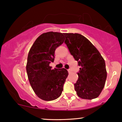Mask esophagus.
Returning <instances> with one entry per match:
<instances>
[{
    "mask_svg": "<svg viewBox=\"0 0 122 122\" xmlns=\"http://www.w3.org/2000/svg\"><path fill=\"white\" fill-rule=\"evenodd\" d=\"M68 73H69V74H70V73H71V70H70V69L68 70Z\"/></svg>",
    "mask_w": 122,
    "mask_h": 122,
    "instance_id": "obj_1",
    "label": "esophagus"
}]
</instances>
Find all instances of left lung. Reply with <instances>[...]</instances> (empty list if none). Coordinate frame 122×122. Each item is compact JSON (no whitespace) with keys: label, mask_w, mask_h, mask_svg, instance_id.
Here are the masks:
<instances>
[{"label":"left lung","mask_w":122,"mask_h":122,"mask_svg":"<svg viewBox=\"0 0 122 122\" xmlns=\"http://www.w3.org/2000/svg\"><path fill=\"white\" fill-rule=\"evenodd\" d=\"M71 55L80 66L75 85L78 96L83 99L97 97L104 88L107 71L104 58L86 38L77 33H64Z\"/></svg>","instance_id":"obj_1"}]
</instances>
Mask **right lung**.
Here are the masks:
<instances>
[{
	"label": "right lung",
	"instance_id": "right-lung-1",
	"mask_svg": "<svg viewBox=\"0 0 122 122\" xmlns=\"http://www.w3.org/2000/svg\"><path fill=\"white\" fill-rule=\"evenodd\" d=\"M64 33L47 32L37 38L27 57L26 71L29 82L36 95L42 100L51 101L61 96L68 77L66 69H51L54 52L65 40Z\"/></svg>",
	"mask_w": 122,
	"mask_h": 122
}]
</instances>
